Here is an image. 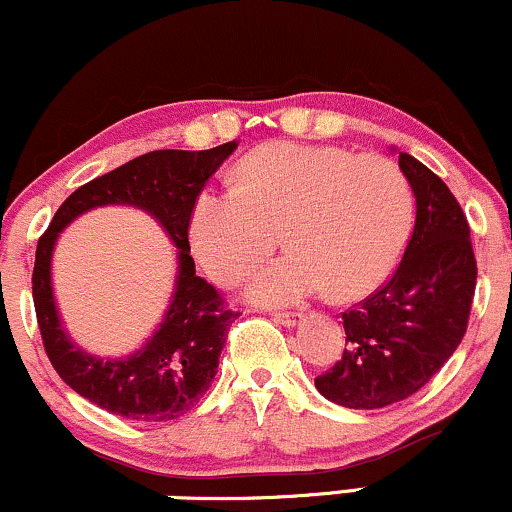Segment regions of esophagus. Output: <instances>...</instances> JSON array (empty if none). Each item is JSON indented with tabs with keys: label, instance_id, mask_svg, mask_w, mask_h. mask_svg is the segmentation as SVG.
<instances>
[{
	"label": "esophagus",
	"instance_id": "1",
	"mask_svg": "<svg viewBox=\"0 0 512 512\" xmlns=\"http://www.w3.org/2000/svg\"><path fill=\"white\" fill-rule=\"evenodd\" d=\"M273 321L285 328H292L302 321V314H294V311H278V314H273Z\"/></svg>",
	"mask_w": 512,
	"mask_h": 512
}]
</instances>
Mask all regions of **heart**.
Wrapping results in <instances>:
<instances>
[{
  "instance_id": "b5f03b06",
  "label": "heart",
  "mask_w": 512,
  "mask_h": 512,
  "mask_svg": "<svg viewBox=\"0 0 512 512\" xmlns=\"http://www.w3.org/2000/svg\"><path fill=\"white\" fill-rule=\"evenodd\" d=\"M412 215L410 182L393 160L268 143L242 160L237 186L196 196L189 239L210 278L230 287L273 254L285 230L292 251L249 280V299L297 304L328 287L359 299L393 275Z\"/></svg>"
}]
</instances>
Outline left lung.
Segmentation results:
<instances>
[{
	"instance_id": "1",
	"label": "left lung",
	"mask_w": 512,
	"mask_h": 512,
	"mask_svg": "<svg viewBox=\"0 0 512 512\" xmlns=\"http://www.w3.org/2000/svg\"><path fill=\"white\" fill-rule=\"evenodd\" d=\"M398 165L417 198L412 237L386 285L342 314L345 352L316 378L323 398L350 410H378L426 386L458 350L477 287L458 198L412 155L400 153Z\"/></svg>"
}]
</instances>
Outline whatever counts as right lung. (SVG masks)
<instances>
[{"mask_svg":"<svg viewBox=\"0 0 512 512\" xmlns=\"http://www.w3.org/2000/svg\"><path fill=\"white\" fill-rule=\"evenodd\" d=\"M237 141L210 150H153L78 186L42 234L35 251L33 302L47 357L62 381L102 410L134 422H170L203 398L237 311L227 309L189 256V220L196 196ZM100 205H134L158 219L178 246L171 309L147 345L129 358L102 360L70 342L51 294V251L78 214Z\"/></svg>","mask_w":512,"mask_h":512,"instance_id":"add662e5","label":"right lung"}]
</instances>
